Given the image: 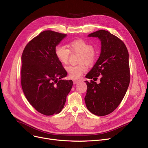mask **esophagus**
Returning a JSON list of instances; mask_svg holds the SVG:
<instances>
[{"instance_id":"34e87169","label":"esophagus","mask_w":148,"mask_h":148,"mask_svg":"<svg viewBox=\"0 0 148 148\" xmlns=\"http://www.w3.org/2000/svg\"><path fill=\"white\" fill-rule=\"evenodd\" d=\"M79 80H73V83H74V84H77V83H79Z\"/></svg>"}]
</instances>
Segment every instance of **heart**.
<instances>
[{"label": "heart", "mask_w": 148, "mask_h": 148, "mask_svg": "<svg viewBox=\"0 0 148 148\" xmlns=\"http://www.w3.org/2000/svg\"><path fill=\"white\" fill-rule=\"evenodd\" d=\"M69 49L64 45H59L55 49V55L61 64L66 65L68 63L70 52L80 54V63L77 65H71L66 68L68 76L71 79H77L86 73L87 65H94L97 60L98 52L94 48L93 45L83 39H77L68 44Z\"/></svg>", "instance_id": "heart-1"}]
</instances>
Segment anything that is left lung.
Returning a JSON list of instances; mask_svg holds the SVG:
<instances>
[{
  "instance_id": "obj_1",
  "label": "left lung",
  "mask_w": 148,
  "mask_h": 148,
  "mask_svg": "<svg viewBox=\"0 0 148 148\" xmlns=\"http://www.w3.org/2000/svg\"><path fill=\"white\" fill-rule=\"evenodd\" d=\"M89 36L99 39L101 51L86 77L101 79L99 84L85 81L88 88L84 101L92 113L102 116L112 113L126 94L130 82L129 54L123 42L107 30L96 31Z\"/></svg>"
}]
</instances>
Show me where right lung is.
<instances>
[{
    "mask_svg": "<svg viewBox=\"0 0 148 148\" xmlns=\"http://www.w3.org/2000/svg\"><path fill=\"white\" fill-rule=\"evenodd\" d=\"M66 34L45 30L34 38L23 50L21 87L29 103L46 116L59 113L73 86L62 80L67 72L55 55L56 45Z\"/></svg>",
    "mask_w": 148,
    "mask_h": 148,
    "instance_id": "obj_1",
    "label": "right lung"
}]
</instances>
